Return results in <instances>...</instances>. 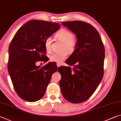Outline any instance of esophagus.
Here are the masks:
<instances>
[{
	"mask_svg": "<svg viewBox=\"0 0 121 121\" xmlns=\"http://www.w3.org/2000/svg\"><path fill=\"white\" fill-rule=\"evenodd\" d=\"M56 66H57V67H60L61 66V64H58V63H57V64H56Z\"/></svg>",
	"mask_w": 121,
	"mask_h": 121,
	"instance_id": "esophagus-1",
	"label": "esophagus"
}]
</instances>
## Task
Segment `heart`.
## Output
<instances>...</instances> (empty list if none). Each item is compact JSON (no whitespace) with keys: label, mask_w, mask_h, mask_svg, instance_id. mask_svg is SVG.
<instances>
[{"label":"heart","mask_w":121,"mask_h":121,"mask_svg":"<svg viewBox=\"0 0 121 121\" xmlns=\"http://www.w3.org/2000/svg\"><path fill=\"white\" fill-rule=\"evenodd\" d=\"M55 36L57 39L64 43L63 48L66 49L69 53L74 52L77 46V40L75 37L73 36V34L69 30L62 28L59 30L55 34ZM51 39L48 38L45 41V46L47 52H49L51 51ZM66 51H63L61 52L55 53L52 54L49 59L52 62H55L60 64L67 58L68 52Z\"/></svg>","instance_id":"b5f03b06"}]
</instances>
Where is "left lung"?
Segmentation results:
<instances>
[{"instance_id": "obj_1", "label": "left lung", "mask_w": 121, "mask_h": 121, "mask_svg": "<svg viewBox=\"0 0 121 121\" xmlns=\"http://www.w3.org/2000/svg\"><path fill=\"white\" fill-rule=\"evenodd\" d=\"M75 34L77 46L66 64L74 66H61L60 85L64 98L73 103L83 102L89 98L102 80L104 70V47L97 30L81 21L62 22Z\"/></svg>"}]
</instances>
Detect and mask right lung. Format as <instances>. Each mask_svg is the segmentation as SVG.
I'll list each match as a JSON object with an SVG mask.
<instances>
[{
    "instance_id": "obj_1",
    "label": "right lung",
    "mask_w": 121,
    "mask_h": 121,
    "mask_svg": "<svg viewBox=\"0 0 121 121\" xmlns=\"http://www.w3.org/2000/svg\"><path fill=\"white\" fill-rule=\"evenodd\" d=\"M60 27L59 23L30 20L19 28L11 42L9 73L16 93L25 101L33 102L41 99L57 69L52 62L43 67L37 66L36 62L48 60L45 41Z\"/></svg>"
}]
</instances>
